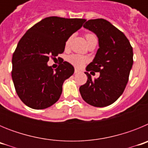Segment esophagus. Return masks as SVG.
<instances>
[{
    "label": "esophagus",
    "instance_id": "esophagus-1",
    "mask_svg": "<svg viewBox=\"0 0 148 148\" xmlns=\"http://www.w3.org/2000/svg\"><path fill=\"white\" fill-rule=\"evenodd\" d=\"M79 73V70H77V69H75V73Z\"/></svg>",
    "mask_w": 148,
    "mask_h": 148
}]
</instances>
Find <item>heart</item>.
I'll return each instance as SVG.
<instances>
[{"instance_id":"obj_1","label":"heart","mask_w":148,"mask_h":148,"mask_svg":"<svg viewBox=\"0 0 148 148\" xmlns=\"http://www.w3.org/2000/svg\"><path fill=\"white\" fill-rule=\"evenodd\" d=\"M86 39H87V41L90 40H93V39H97L96 38V36H95L94 34L92 33H87L85 35ZM71 37H70L69 38L66 40V44H65V47H68L69 45L70 44V41H71ZM67 61L73 64V66H76V67L80 68L82 66H83L88 61V58L85 56H82L81 55H78V54H73L70 55L67 57Z\"/></svg>"}]
</instances>
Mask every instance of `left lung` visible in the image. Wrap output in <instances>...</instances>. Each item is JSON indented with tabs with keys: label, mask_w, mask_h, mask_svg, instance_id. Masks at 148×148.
<instances>
[{
	"label": "left lung",
	"mask_w": 148,
	"mask_h": 148,
	"mask_svg": "<svg viewBox=\"0 0 148 148\" xmlns=\"http://www.w3.org/2000/svg\"><path fill=\"white\" fill-rule=\"evenodd\" d=\"M84 27L97 35L99 44L95 58L86 70L91 74L100 72V75L92 79L86 72L87 81L79 91L87 104L103 108L114 103L126 87L133 63V47L125 34L107 20H89Z\"/></svg>",
	"instance_id": "left-lung-1"
}]
</instances>
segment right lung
<instances>
[{
	"label": "right lung",
	"mask_w": 148,
	"mask_h": 148,
	"mask_svg": "<svg viewBox=\"0 0 148 148\" xmlns=\"http://www.w3.org/2000/svg\"><path fill=\"white\" fill-rule=\"evenodd\" d=\"M85 21L48 17L29 29L19 40L12 56V78L18 97L29 108L45 109L59 99L63 83L73 75L74 67L62 61L54 71L47 62L64 53L66 40Z\"/></svg>",
	"instance_id": "right-lung-1"
}]
</instances>
